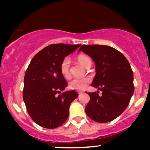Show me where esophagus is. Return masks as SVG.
Returning <instances> with one entry per match:
<instances>
[{
    "instance_id": "34e87169",
    "label": "esophagus",
    "mask_w": 150,
    "mask_h": 150,
    "mask_svg": "<svg viewBox=\"0 0 150 150\" xmlns=\"http://www.w3.org/2000/svg\"><path fill=\"white\" fill-rule=\"evenodd\" d=\"M78 93H79V95H81L82 93H83V91H78Z\"/></svg>"
}]
</instances>
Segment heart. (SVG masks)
<instances>
[{
  "mask_svg": "<svg viewBox=\"0 0 150 150\" xmlns=\"http://www.w3.org/2000/svg\"><path fill=\"white\" fill-rule=\"evenodd\" d=\"M78 61L84 67H87L89 63H91V61L89 57L84 54H80L78 57ZM69 68H70V59L68 57H65L61 62L60 64V71L61 74L63 77L69 78L70 76L69 72ZM91 83V79L89 77L85 78H75L69 82V87L71 89L79 90H84L87 85Z\"/></svg>",
  "mask_w": 150,
  "mask_h": 150,
  "instance_id": "1",
  "label": "heart"
}]
</instances>
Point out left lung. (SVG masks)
<instances>
[{
	"label": "left lung",
	"instance_id": "left-lung-1",
	"mask_svg": "<svg viewBox=\"0 0 150 150\" xmlns=\"http://www.w3.org/2000/svg\"><path fill=\"white\" fill-rule=\"evenodd\" d=\"M96 63V74L91 85L99 91L87 93L90 100L85 112L92 120L106 123L120 116L130 103L134 93L133 71L124 55L102 45H83L79 49Z\"/></svg>",
	"mask_w": 150,
	"mask_h": 150
}]
</instances>
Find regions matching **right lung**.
Returning a JSON list of instances; mask_svg holds the SVG:
<instances>
[{"instance_id": "1", "label": "right lung", "mask_w": 150, "mask_h": 150, "mask_svg": "<svg viewBox=\"0 0 150 150\" xmlns=\"http://www.w3.org/2000/svg\"><path fill=\"white\" fill-rule=\"evenodd\" d=\"M81 44H51L37 53L24 79L23 100L28 113L39 126L53 129L64 124L71 102L79 94L74 90L61 93L67 86L61 74L63 59Z\"/></svg>"}]
</instances>
